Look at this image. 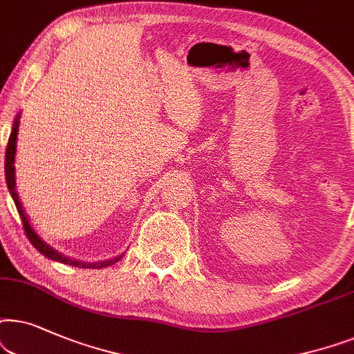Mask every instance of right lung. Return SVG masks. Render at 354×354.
<instances>
[{"instance_id": "obj_1", "label": "right lung", "mask_w": 354, "mask_h": 354, "mask_svg": "<svg viewBox=\"0 0 354 354\" xmlns=\"http://www.w3.org/2000/svg\"><path fill=\"white\" fill-rule=\"evenodd\" d=\"M19 116H21V113H17L16 120H14V124H12V131H11V134H9L8 147H6V158H4V176H6V185H8L9 194L12 196L14 204H16V207H17L19 216H21L22 225H24V232H26L27 238H29V241L34 244V248L37 249V251H39L40 254H44L45 257L51 259V261L66 263V266H74V267H81V268H103V267L113 266V263L120 261V259L122 257V254H121V256H116L113 259H106V261H98V262L75 261V259H71L68 256H64V254H61V252L56 251V249L51 248L50 244H46L44 239H41L39 234H37L35 230L32 228V225L29 223V218H27L26 212H24V209H22L21 201H19V196L16 192V178H14V155H16Z\"/></svg>"}]
</instances>
